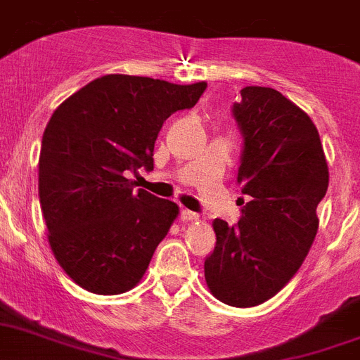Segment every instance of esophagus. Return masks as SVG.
Here are the masks:
<instances>
[{
	"label": "esophagus",
	"mask_w": 360,
	"mask_h": 360,
	"mask_svg": "<svg viewBox=\"0 0 360 360\" xmlns=\"http://www.w3.org/2000/svg\"><path fill=\"white\" fill-rule=\"evenodd\" d=\"M180 218H182V220H196V218H198V213L189 210H182L180 211Z\"/></svg>",
	"instance_id": "obj_1"
}]
</instances>
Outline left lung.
<instances>
[{
  "mask_svg": "<svg viewBox=\"0 0 360 360\" xmlns=\"http://www.w3.org/2000/svg\"><path fill=\"white\" fill-rule=\"evenodd\" d=\"M233 105L242 134L236 184L242 214L214 218L205 282L220 302L251 308L271 299L299 271L319 229L328 164L317 127L302 109L269 87H244Z\"/></svg>",
  "mask_w": 360,
  "mask_h": 360,
  "instance_id": "1",
  "label": "left lung"
}]
</instances>
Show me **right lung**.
I'll return each instance as SVG.
<instances>
[{
  "instance_id": "add662e5",
  "label": "right lung",
  "mask_w": 360,
  "mask_h": 360,
  "mask_svg": "<svg viewBox=\"0 0 360 360\" xmlns=\"http://www.w3.org/2000/svg\"><path fill=\"white\" fill-rule=\"evenodd\" d=\"M205 87L101 76L51 116L39 150V204L52 253L84 290L125 293L143 276L178 205L134 189L131 174L155 167L164 122L195 107Z\"/></svg>"
}]
</instances>
